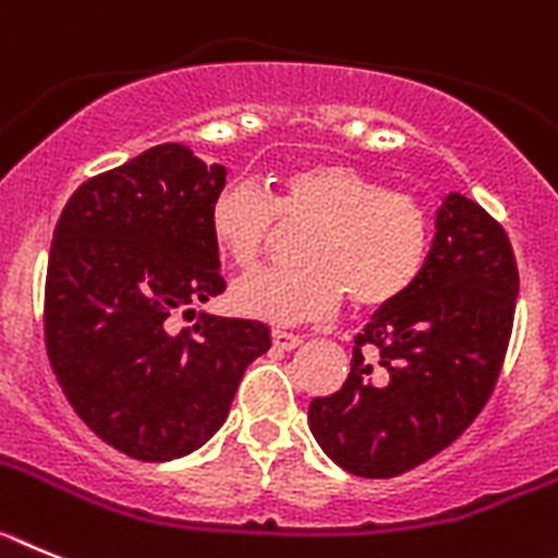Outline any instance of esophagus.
<instances>
[{
  "label": "esophagus",
  "mask_w": 558,
  "mask_h": 558,
  "mask_svg": "<svg viewBox=\"0 0 558 558\" xmlns=\"http://www.w3.org/2000/svg\"><path fill=\"white\" fill-rule=\"evenodd\" d=\"M300 341H303V336H298V333H289V330H272V344L278 350H294L300 344Z\"/></svg>",
  "instance_id": "34e87169"
}]
</instances>
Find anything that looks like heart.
<instances>
[{"mask_svg":"<svg viewBox=\"0 0 558 558\" xmlns=\"http://www.w3.org/2000/svg\"><path fill=\"white\" fill-rule=\"evenodd\" d=\"M280 228H308L300 267L235 280L239 314L298 325L323 319L348 294L355 308H384L420 280L434 247V219L420 197L386 189L344 160H314L278 178L275 192L230 180L214 194L208 230L225 258L253 269Z\"/></svg>","mask_w":558,"mask_h":558,"instance_id":"1","label":"heart"}]
</instances>
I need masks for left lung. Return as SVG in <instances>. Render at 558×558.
Wrapping results in <instances>:
<instances>
[{
	"instance_id": "8db88e82",
	"label": "left lung",
	"mask_w": 558,
	"mask_h": 558,
	"mask_svg": "<svg viewBox=\"0 0 558 558\" xmlns=\"http://www.w3.org/2000/svg\"><path fill=\"white\" fill-rule=\"evenodd\" d=\"M517 291L504 225L448 194L420 280L355 336L341 389L311 400L325 453L361 478H395L453 445L498 384Z\"/></svg>"
}]
</instances>
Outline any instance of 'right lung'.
Returning <instances> with one entry per match:
<instances>
[{
	"mask_svg": "<svg viewBox=\"0 0 558 558\" xmlns=\"http://www.w3.org/2000/svg\"><path fill=\"white\" fill-rule=\"evenodd\" d=\"M225 167L158 144L88 178L54 225L44 339L60 389L94 434L142 461L192 453L222 428L242 375L272 344L255 319L169 314L225 291L208 208Z\"/></svg>",
	"mask_w": 558,
	"mask_h": 558,
	"instance_id": "add662e5",
	"label": "right lung"
}]
</instances>
